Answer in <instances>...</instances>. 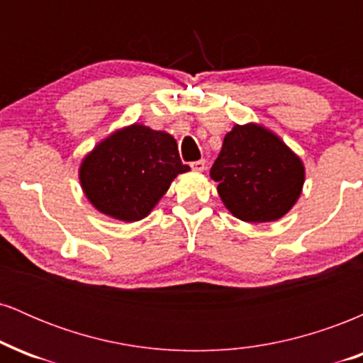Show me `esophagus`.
<instances>
[{
  "instance_id": "obj_1",
  "label": "esophagus",
  "mask_w": 363,
  "mask_h": 363,
  "mask_svg": "<svg viewBox=\"0 0 363 363\" xmlns=\"http://www.w3.org/2000/svg\"><path fill=\"white\" fill-rule=\"evenodd\" d=\"M191 169L196 170V172H203V170L206 169V162H205V160L193 162V164H191Z\"/></svg>"
}]
</instances>
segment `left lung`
I'll list each match as a JSON object with an SVG mask.
<instances>
[{"mask_svg":"<svg viewBox=\"0 0 363 363\" xmlns=\"http://www.w3.org/2000/svg\"><path fill=\"white\" fill-rule=\"evenodd\" d=\"M210 176L225 208L242 222H277L301 198L302 158L272 129L235 124L223 138Z\"/></svg>","mask_w":363,"mask_h":363,"instance_id":"left-lung-1","label":"left lung"}]
</instances>
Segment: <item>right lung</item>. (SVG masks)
Listing matches in <instances>:
<instances>
[{
  "label": "right lung",
  "instance_id": "1",
  "mask_svg": "<svg viewBox=\"0 0 363 363\" xmlns=\"http://www.w3.org/2000/svg\"><path fill=\"white\" fill-rule=\"evenodd\" d=\"M187 170L172 135L135 123L99 141L83 157L78 179L95 210L131 223L148 216Z\"/></svg>",
  "mask_w": 363,
  "mask_h": 363
}]
</instances>
